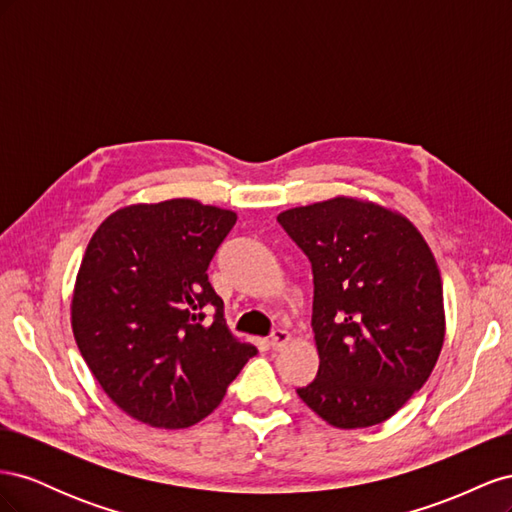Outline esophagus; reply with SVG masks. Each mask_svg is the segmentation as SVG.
Masks as SVG:
<instances>
[{"label": "esophagus", "mask_w": 512, "mask_h": 512, "mask_svg": "<svg viewBox=\"0 0 512 512\" xmlns=\"http://www.w3.org/2000/svg\"><path fill=\"white\" fill-rule=\"evenodd\" d=\"M288 342H290V333L284 331V329H277V331H273V335L269 339V346L273 350H282Z\"/></svg>", "instance_id": "esophagus-1"}]
</instances>
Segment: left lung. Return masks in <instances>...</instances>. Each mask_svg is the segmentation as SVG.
I'll return each instance as SVG.
<instances>
[{
	"mask_svg": "<svg viewBox=\"0 0 512 512\" xmlns=\"http://www.w3.org/2000/svg\"><path fill=\"white\" fill-rule=\"evenodd\" d=\"M312 262L318 376L299 397L322 421L391 418L431 376L444 344L440 269L404 215L350 196L277 215Z\"/></svg>",
	"mask_w": 512,
	"mask_h": 512,
	"instance_id": "8db88e82",
	"label": "left lung"
}]
</instances>
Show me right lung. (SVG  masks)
Returning a JSON list of instances; mask_svg holds the SVG:
<instances>
[{"label": "right lung", "mask_w": 512, "mask_h": 512, "mask_svg": "<svg viewBox=\"0 0 512 512\" xmlns=\"http://www.w3.org/2000/svg\"><path fill=\"white\" fill-rule=\"evenodd\" d=\"M235 222V211L173 198L111 213L87 245L72 333L104 393L136 421H203L256 354L228 331L207 275Z\"/></svg>", "instance_id": "1"}]
</instances>
